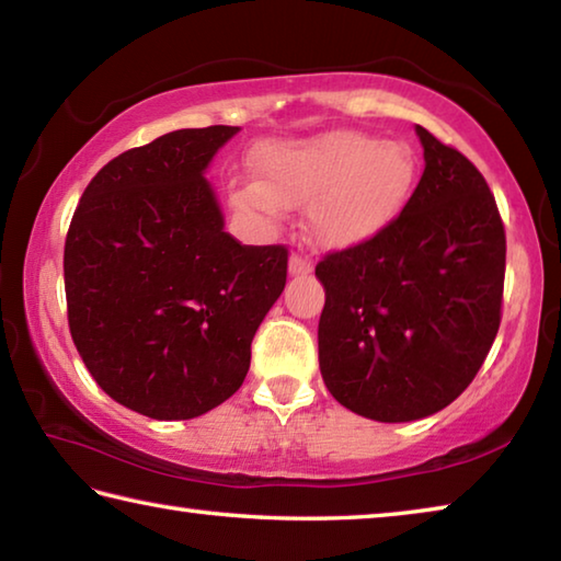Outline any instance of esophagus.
<instances>
[{"label":"esophagus","instance_id":"1","mask_svg":"<svg viewBox=\"0 0 561 561\" xmlns=\"http://www.w3.org/2000/svg\"><path fill=\"white\" fill-rule=\"evenodd\" d=\"M311 270H314V260H311L309 254L291 252V257H289V272L291 274H307Z\"/></svg>","mask_w":561,"mask_h":561}]
</instances>
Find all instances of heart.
I'll return each instance as SVG.
<instances>
[{"label": "heart", "instance_id": "1", "mask_svg": "<svg viewBox=\"0 0 561 561\" xmlns=\"http://www.w3.org/2000/svg\"><path fill=\"white\" fill-rule=\"evenodd\" d=\"M260 183H232L237 210L277 220L284 207L309 203L321 242H364L393 220L413 187L415 160L401 144L356 130L260 148Z\"/></svg>", "mask_w": 561, "mask_h": 561}]
</instances>
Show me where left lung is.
<instances>
[{
    "label": "left lung",
    "mask_w": 561,
    "mask_h": 561,
    "mask_svg": "<svg viewBox=\"0 0 561 561\" xmlns=\"http://www.w3.org/2000/svg\"><path fill=\"white\" fill-rule=\"evenodd\" d=\"M425 168L381 232L317 264L319 366L341 405L405 423L450 405L502 319L505 225L485 178L423 126Z\"/></svg>",
    "instance_id": "obj_1"
}]
</instances>
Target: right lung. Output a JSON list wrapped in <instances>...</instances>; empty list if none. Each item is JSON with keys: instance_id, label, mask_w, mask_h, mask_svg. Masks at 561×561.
<instances>
[{"instance_id": "add662e5", "label": "right lung", "mask_w": 561, "mask_h": 561, "mask_svg": "<svg viewBox=\"0 0 561 561\" xmlns=\"http://www.w3.org/2000/svg\"><path fill=\"white\" fill-rule=\"evenodd\" d=\"M237 126L130 148L83 190L64 244L66 314L89 374L156 421L225 403L287 284V244H242L203 178Z\"/></svg>"}]
</instances>
